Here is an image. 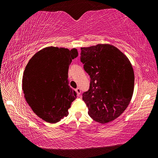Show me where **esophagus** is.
<instances>
[{"label":"esophagus","instance_id":"1","mask_svg":"<svg viewBox=\"0 0 158 158\" xmlns=\"http://www.w3.org/2000/svg\"><path fill=\"white\" fill-rule=\"evenodd\" d=\"M75 90H76V92L77 93V95H79L80 94H81V89H80L79 88H77V89Z\"/></svg>","mask_w":158,"mask_h":158}]
</instances>
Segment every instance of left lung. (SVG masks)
Wrapping results in <instances>:
<instances>
[{"label":"left lung","mask_w":158,"mask_h":158,"mask_svg":"<svg viewBox=\"0 0 158 158\" xmlns=\"http://www.w3.org/2000/svg\"><path fill=\"white\" fill-rule=\"evenodd\" d=\"M80 60L90 86L82 94L89 116L100 123L114 121L129 105L135 74L124 53L110 44L81 48Z\"/></svg>","instance_id":"left-lung-1"}]
</instances>
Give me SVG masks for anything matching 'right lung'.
Segmentation results:
<instances>
[{
    "label": "right lung",
    "mask_w": 158,
    "mask_h": 158,
    "mask_svg": "<svg viewBox=\"0 0 158 158\" xmlns=\"http://www.w3.org/2000/svg\"><path fill=\"white\" fill-rule=\"evenodd\" d=\"M77 56L76 49L49 47L36 53L26 65L22 81L26 101L44 121L56 123L68 115L77 98L68 85V69Z\"/></svg>",
    "instance_id": "1"
}]
</instances>
